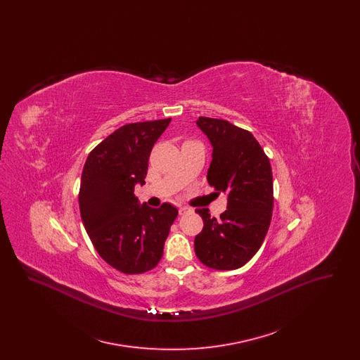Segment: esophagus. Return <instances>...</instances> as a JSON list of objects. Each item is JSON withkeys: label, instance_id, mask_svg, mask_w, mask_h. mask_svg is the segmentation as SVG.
<instances>
[{"label": "esophagus", "instance_id": "obj_1", "mask_svg": "<svg viewBox=\"0 0 360 360\" xmlns=\"http://www.w3.org/2000/svg\"><path fill=\"white\" fill-rule=\"evenodd\" d=\"M178 210H179V214H181V216H184V214H186L188 212H190V209L185 207V206H181Z\"/></svg>", "mask_w": 360, "mask_h": 360}]
</instances>
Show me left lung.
<instances>
[{
    "mask_svg": "<svg viewBox=\"0 0 360 360\" xmlns=\"http://www.w3.org/2000/svg\"><path fill=\"white\" fill-rule=\"evenodd\" d=\"M197 125L213 146L207 182L228 195V209L219 220L209 209H195L204 228L194 239V251L209 269L236 270L257 254L271 223L270 159L250 131L229 121L200 117Z\"/></svg>",
    "mask_w": 360,
    "mask_h": 360,
    "instance_id": "1",
    "label": "left lung"
}]
</instances>
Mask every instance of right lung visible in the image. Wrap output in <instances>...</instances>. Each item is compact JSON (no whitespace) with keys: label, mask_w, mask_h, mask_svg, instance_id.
Listing matches in <instances>:
<instances>
[{"label":"right lung","mask_w":360,"mask_h":360,"mask_svg":"<svg viewBox=\"0 0 360 360\" xmlns=\"http://www.w3.org/2000/svg\"><path fill=\"white\" fill-rule=\"evenodd\" d=\"M172 119L122 125L96 146L86 159L79 210L86 232L103 260L122 274H143L163 257L176 207L139 205L148 158Z\"/></svg>","instance_id":"right-lung-1"}]
</instances>
